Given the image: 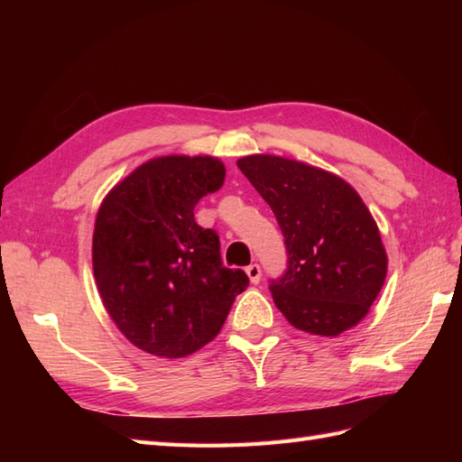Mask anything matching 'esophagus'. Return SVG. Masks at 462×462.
<instances>
[{"instance_id":"34e87169","label":"esophagus","mask_w":462,"mask_h":462,"mask_svg":"<svg viewBox=\"0 0 462 462\" xmlns=\"http://www.w3.org/2000/svg\"><path fill=\"white\" fill-rule=\"evenodd\" d=\"M246 273H248V278H250L252 283H258L260 278H262V270H260L258 263H250V266L246 268Z\"/></svg>"}]
</instances>
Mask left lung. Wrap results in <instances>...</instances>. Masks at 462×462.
Masks as SVG:
<instances>
[{
	"mask_svg": "<svg viewBox=\"0 0 462 462\" xmlns=\"http://www.w3.org/2000/svg\"><path fill=\"white\" fill-rule=\"evenodd\" d=\"M238 169L276 216L288 270L272 280L276 308L293 328L339 336L367 316L387 276L379 228L346 180L316 166L250 154Z\"/></svg>",
	"mask_w": 462,
	"mask_h": 462,
	"instance_id": "obj_1",
	"label": "left lung"
}]
</instances>
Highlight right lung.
Masks as SVG:
<instances>
[{
    "mask_svg": "<svg viewBox=\"0 0 462 462\" xmlns=\"http://www.w3.org/2000/svg\"><path fill=\"white\" fill-rule=\"evenodd\" d=\"M224 176L214 156H159L97 212L93 272L103 306L133 346L156 357L204 347L248 288L246 273L222 263L218 234L194 220V206Z\"/></svg>",
    "mask_w": 462,
    "mask_h": 462,
    "instance_id": "1",
    "label": "right lung"
}]
</instances>
